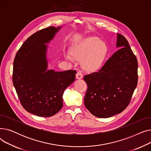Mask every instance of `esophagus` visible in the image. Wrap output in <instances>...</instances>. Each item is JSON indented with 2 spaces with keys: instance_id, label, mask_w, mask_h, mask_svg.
Returning a JSON list of instances; mask_svg holds the SVG:
<instances>
[{
  "instance_id": "esophagus-1",
  "label": "esophagus",
  "mask_w": 151,
  "mask_h": 151,
  "mask_svg": "<svg viewBox=\"0 0 151 151\" xmlns=\"http://www.w3.org/2000/svg\"><path fill=\"white\" fill-rule=\"evenodd\" d=\"M83 78V75L81 71H78L76 75V79H77V80H81Z\"/></svg>"
}]
</instances>
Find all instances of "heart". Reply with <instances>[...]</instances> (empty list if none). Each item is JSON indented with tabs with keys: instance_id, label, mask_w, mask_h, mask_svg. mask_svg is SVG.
Wrapping results in <instances>:
<instances>
[{
	"instance_id": "b5f03b06",
	"label": "heart",
	"mask_w": 151,
	"mask_h": 151,
	"mask_svg": "<svg viewBox=\"0 0 151 151\" xmlns=\"http://www.w3.org/2000/svg\"><path fill=\"white\" fill-rule=\"evenodd\" d=\"M71 54L76 60L82 61L85 70L94 72L104 66L108 55V47L98 37H89L75 45ZM65 58L68 60H72L69 54H66Z\"/></svg>"
}]
</instances>
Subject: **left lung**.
<instances>
[{
	"instance_id": "obj_1",
	"label": "left lung",
	"mask_w": 151,
	"mask_h": 151,
	"mask_svg": "<svg viewBox=\"0 0 151 151\" xmlns=\"http://www.w3.org/2000/svg\"><path fill=\"white\" fill-rule=\"evenodd\" d=\"M114 52L99 71L86 75L84 105L93 116L107 118L121 113L130 104L138 83V62L129 43L117 34Z\"/></svg>"
}]
</instances>
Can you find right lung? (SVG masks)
Here are the masks:
<instances>
[{
    "label": "right lung",
    "mask_w": 151,
    "mask_h": 151,
    "mask_svg": "<svg viewBox=\"0 0 151 151\" xmlns=\"http://www.w3.org/2000/svg\"><path fill=\"white\" fill-rule=\"evenodd\" d=\"M62 26H51L29 37L13 62V83L21 104L27 111L50 117L63 106V94L75 80V70H48L49 44Z\"/></svg>",
    "instance_id": "obj_1"
}]
</instances>
